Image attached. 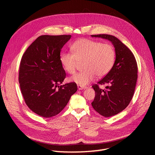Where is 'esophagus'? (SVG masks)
I'll list each match as a JSON object with an SVG mask.
<instances>
[{
  "label": "esophagus",
  "mask_w": 155,
  "mask_h": 155,
  "mask_svg": "<svg viewBox=\"0 0 155 155\" xmlns=\"http://www.w3.org/2000/svg\"><path fill=\"white\" fill-rule=\"evenodd\" d=\"M77 87H78V90H83V89H85V88H86L85 87L81 86V85H77Z\"/></svg>",
  "instance_id": "34e87169"
}]
</instances>
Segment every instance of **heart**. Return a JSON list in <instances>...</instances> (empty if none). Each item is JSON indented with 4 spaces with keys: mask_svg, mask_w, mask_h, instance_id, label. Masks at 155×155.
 I'll return each instance as SVG.
<instances>
[{
    "mask_svg": "<svg viewBox=\"0 0 155 155\" xmlns=\"http://www.w3.org/2000/svg\"><path fill=\"white\" fill-rule=\"evenodd\" d=\"M71 53H63L60 62L63 68L73 74L78 63H83L84 71L78 73L70 81L85 86L95 79L96 75L102 77L112 69L116 59V52L112 45L88 39H80L71 46Z\"/></svg>",
    "mask_w": 155,
    "mask_h": 155,
    "instance_id": "b5f03b06",
    "label": "heart"
}]
</instances>
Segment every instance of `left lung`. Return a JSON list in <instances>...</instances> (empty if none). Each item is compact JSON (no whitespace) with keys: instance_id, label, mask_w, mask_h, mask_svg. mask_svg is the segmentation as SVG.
I'll return each instance as SVG.
<instances>
[{"instance_id":"left-lung-1","label":"left lung","mask_w":155,"mask_h":155,"mask_svg":"<svg viewBox=\"0 0 155 155\" xmlns=\"http://www.w3.org/2000/svg\"><path fill=\"white\" fill-rule=\"evenodd\" d=\"M109 40L115 48L116 60L112 69L102 80L92 86L95 96L92 105L105 117L117 114L131 102L137 78V66L131 50L116 37L109 35H92ZM108 84L104 90L99 84Z\"/></svg>"}]
</instances>
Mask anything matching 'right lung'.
Here are the masks:
<instances>
[{
	"mask_svg": "<svg viewBox=\"0 0 155 155\" xmlns=\"http://www.w3.org/2000/svg\"><path fill=\"white\" fill-rule=\"evenodd\" d=\"M71 37L40 36L21 58L19 82L24 101L32 112L45 118L58 114L77 91L75 82L60 85L66 77L60 52Z\"/></svg>",
	"mask_w": 155,
	"mask_h": 155,
	"instance_id": "obj_1",
	"label": "right lung"
}]
</instances>
